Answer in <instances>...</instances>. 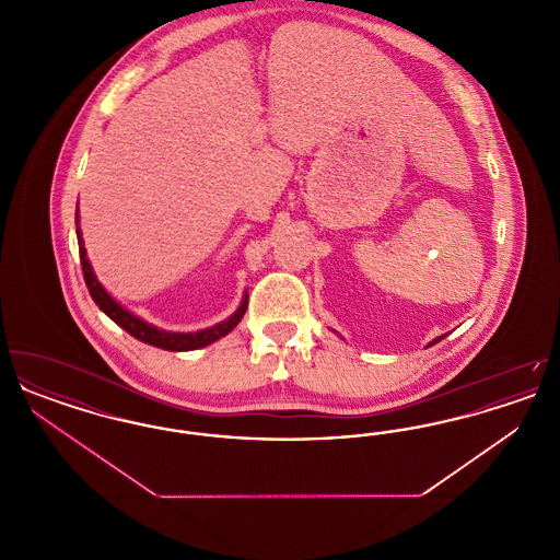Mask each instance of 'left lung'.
I'll return each instance as SVG.
<instances>
[{"label":"left lung","instance_id":"left-lung-1","mask_svg":"<svg viewBox=\"0 0 560 560\" xmlns=\"http://www.w3.org/2000/svg\"><path fill=\"white\" fill-rule=\"evenodd\" d=\"M439 340H441V338H436V340H434V342H432V345H436V342H439Z\"/></svg>","mask_w":560,"mask_h":560}]
</instances>
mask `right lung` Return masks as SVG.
Here are the masks:
<instances>
[{"instance_id":"obj_1","label":"right lung","mask_w":560,"mask_h":560,"mask_svg":"<svg viewBox=\"0 0 560 560\" xmlns=\"http://www.w3.org/2000/svg\"><path fill=\"white\" fill-rule=\"evenodd\" d=\"M75 224H78V213H75ZM78 243H80V260L81 270H83V279H85V285H88V292L92 295V300L98 304V308L108 315L110 319L115 320L119 327H124L130 336H133L136 340L144 342V345H151V347L163 348V350H174V352H180V350H195V348L208 347L215 340H220L222 336H226L237 323L241 317L245 315V308H247V298H243L241 302L240 311L218 325H213L210 329H203V331H195V334H170V331H161L158 327L144 323L138 317H133L132 313H128L126 308H121L107 292L105 288L98 283V279L94 277L92 267L85 258V247H83V241H81L80 229H78Z\"/></svg>"}]
</instances>
